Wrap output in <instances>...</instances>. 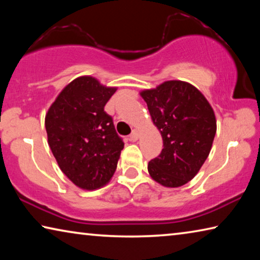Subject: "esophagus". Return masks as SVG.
<instances>
[{
    "mask_svg": "<svg viewBox=\"0 0 260 260\" xmlns=\"http://www.w3.org/2000/svg\"><path fill=\"white\" fill-rule=\"evenodd\" d=\"M139 138H140V133H139V131L138 129H133V132H132V134H131V136H129V139L132 140V141H138L139 140Z\"/></svg>",
    "mask_w": 260,
    "mask_h": 260,
    "instance_id": "34e87169",
    "label": "esophagus"
}]
</instances>
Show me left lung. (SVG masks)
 <instances>
[{
	"mask_svg": "<svg viewBox=\"0 0 260 260\" xmlns=\"http://www.w3.org/2000/svg\"><path fill=\"white\" fill-rule=\"evenodd\" d=\"M162 138V150L149 161L152 180L177 188L199 173L212 148L217 119L205 96L191 83L164 81L140 91Z\"/></svg>",
	"mask_w": 260,
	"mask_h": 260,
	"instance_id": "obj_1",
	"label": "left lung"
}]
</instances>
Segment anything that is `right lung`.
I'll list each match as a JSON object with an SVG mask.
<instances>
[{
	"label": "right lung",
	"mask_w": 260,
	"mask_h": 260,
	"mask_svg": "<svg viewBox=\"0 0 260 260\" xmlns=\"http://www.w3.org/2000/svg\"><path fill=\"white\" fill-rule=\"evenodd\" d=\"M117 87L81 76L63 88L46 113L48 144L59 169L83 190L102 188L117 169L124 142L104 111Z\"/></svg>",
	"instance_id": "1"
}]
</instances>
